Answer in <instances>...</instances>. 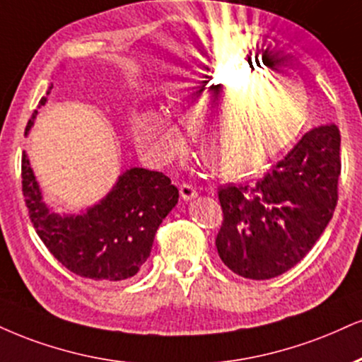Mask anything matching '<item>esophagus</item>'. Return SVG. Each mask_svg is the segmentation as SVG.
Listing matches in <instances>:
<instances>
[{
	"label": "esophagus",
	"mask_w": 362,
	"mask_h": 362,
	"mask_svg": "<svg viewBox=\"0 0 362 362\" xmlns=\"http://www.w3.org/2000/svg\"><path fill=\"white\" fill-rule=\"evenodd\" d=\"M180 195H182V199H184V200H192V199L197 197L199 192H197V189H195L194 185L182 184L180 185Z\"/></svg>",
	"instance_id": "1"
}]
</instances>
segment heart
I'll list each match as a JSON object with an SVG mask.
<instances>
[{
	"label": "heart",
	"instance_id": "b5f03b06",
	"mask_svg": "<svg viewBox=\"0 0 362 362\" xmlns=\"http://www.w3.org/2000/svg\"><path fill=\"white\" fill-rule=\"evenodd\" d=\"M214 67L173 87L172 107L195 124V139L209 168L234 175L258 167L283 150L302 123L307 94L288 74ZM262 86H259V84ZM136 145L155 162H167L180 146L178 129L153 111L134 112Z\"/></svg>",
	"mask_w": 362,
	"mask_h": 362
}]
</instances>
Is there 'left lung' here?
<instances>
[{
    "instance_id": "obj_1",
    "label": "left lung",
    "mask_w": 362,
    "mask_h": 362,
    "mask_svg": "<svg viewBox=\"0 0 362 362\" xmlns=\"http://www.w3.org/2000/svg\"><path fill=\"white\" fill-rule=\"evenodd\" d=\"M339 175L341 133L322 124L259 180L221 187L224 219L216 246L223 263L250 280L293 268L332 219Z\"/></svg>"
}]
</instances>
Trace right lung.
<instances>
[{"label": "right lung", "mask_w": 362, "mask_h": 362, "mask_svg": "<svg viewBox=\"0 0 362 362\" xmlns=\"http://www.w3.org/2000/svg\"><path fill=\"white\" fill-rule=\"evenodd\" d=\"M45 103L47 98H42L38 107ZM37 115L35 110L25 134ZM21 187L30 221L47 250L69 272L95 281H121L136 275L150 256L156 229L178 202V189L167 175L134 167L121 173L111 192L82 214H55L43 202L25 151Z\"/></svg>", "instance_id": "add662e5"}]
</instances>
